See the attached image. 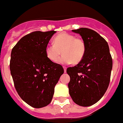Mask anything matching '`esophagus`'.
<instances>
[{"instance_id":"34e87169","label":"esophagus","mask_w":123,"mask_h":123,"mask_svg":"<svg viewBox=\"0 0 123 123\" xmlns=\"http://www.w3.org/2000/svg\"><path fill=\"white\" fill-rule=\"evenodd\" d=\"M63 69H64V72L66 73V71H67V68H66V67H63Z\"/></svg>"}]
</instances>
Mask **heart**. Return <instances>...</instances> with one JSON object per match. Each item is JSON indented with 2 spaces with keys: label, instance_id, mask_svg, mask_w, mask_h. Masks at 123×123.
<instances>
[{
  "label": "heart",
  "instance_id": "obj_1",
  "mask_svg": "<svg viewBox=\"0 0 123 123\" xmlns=\"http://www.w3.org/2000/svg\"><path fill=\"white\" fill-rule=\"evenodd\" d=\"M53 42L54 44H48L45 49L46 57L52 62L57 61L61 52L63 55L58 62L61 65L78 64L85 55V42L73 35L61 33L54 37Z\"/></svg>",
  "mask_w": 123,
  "mask_h": 123
}]
</instances>
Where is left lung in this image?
Returning <instances> with one entry per match:
<instances>
[{
    "label": "left lung",
    "instance_id": "left-lung-1",
    "mask_svg": "<svg viewBox=\"0 0 123 123\" xmlns=\"http://www.w3.org/2000/svg\"><path fill=\"white\" fill-rule=\"evenodd\" d=\"M80 34L86 44V52L77 65L69 67L68 84L71 99L80 106L97 103L106 92L110 80L112 59L107 41L93 30H72Z\"/></svg>",
    "mask_w": 123,
    "mask_h": 123
}]
</instances>
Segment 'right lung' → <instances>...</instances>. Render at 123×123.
I'll return each instance as SVG.
<instances>
[{
	"mask_svg": "<svg viewBox=\"0 0 123 123\" xmlns=\"http://www.w3.org/2000/svg\"><path fill=\"white\" fill-rule=\"evenodd\" d=\"M55 32H31L11 50L10 71L15 89L22 99L33 108H43L50 104L54 87L64 73L62 67L48 60L45 53Z\"/></svg>",
	"mask_w": 123,
	"mask_h": 123,
	"instance_id": "obj_1",
	"label": "right lung"
}]
</instances>
